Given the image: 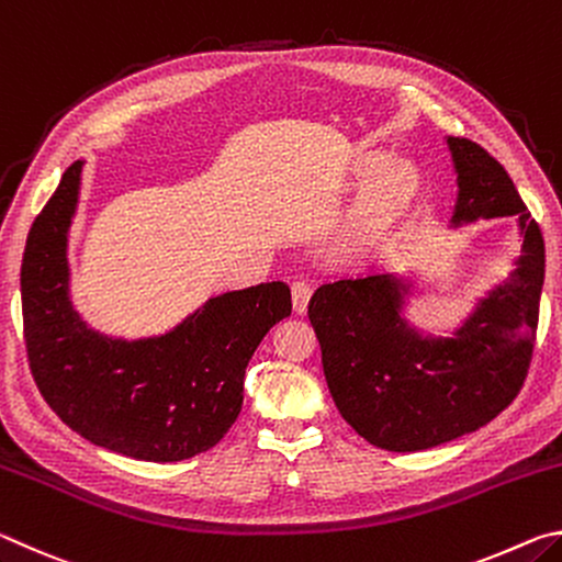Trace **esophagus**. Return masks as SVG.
Returning a JSON list of instances; mask_svg holds the SVG:
<instances>
[{"label": "esophagus", "instance_id": "esophagus-1", "mask_svg": "<svg viewBox=\"0 0 562 562\" xmlns=\"http://www.w3.org/2000/svg\"><path fill=\"white\" fill-rule=\"evenodd\" d=\"M312 297V284L307 280H294L292 282V302H294V312L304 315L307 312V304Z\"/></svg>", "mask_w": 562, "mask_h": 562}]
</instances>
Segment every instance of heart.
Returning a JSON list of instances; mask_svg holds the SVG:
<instances>
[{"mask_svg":"<svg viewBox=\"0 0 562 562\" xmlns=\"http://www.w3.org/2000/svg\"><path fill=\"white\" fill-rule=\"evenodd\" d=\"M418 190H422V178L412 164L396 160L386 166L382 173L369 180L351 207L345 243L349 247H359L384 237L412 211Z\"/></svg>","mask_w":562,"mask_h":562,"instance_id":"1","label":"heart"}]
</instances>
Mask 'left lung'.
<instances>
[{
    "mask_svg": "<svg viewBox=\"0 0 562 562\" xmlns=\"http://www.w3.org/2000/svg\"><path fill=\"white\" fill-rule=\"evenodd\" d=\"M459 173L453 223L518 215V270L446 339L406 327L392 274L322 284L310 322L339 414L384 451H424L493 422L526 382L546 280V243L510 176L486 148L449 136Z\"/></svg>",
    "mask_w": 562,
    "mask_h": 562,
    "instance_id": "obj_1",
    "label": "left lung"
}]
</instances>
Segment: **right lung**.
<instances>
[{
    "instance_id": "add662e5",
    "label": "right lung",
    "mask_w": 562,
    "mask_h": 562,
    "mask_svg": "<svg viewBox=\"0 0 562 562\" xmlns=\"http://www.w3.org/2000/svg\"><path fill=\"white\" fill-rule=\"evenodd\" d=\"M81 166L66 168L26 237L22 315L32 376L52 412L87 441L140 461L190 459L235 424L247 361L290 317V288L262 282L225 292L154 339L89 329L71 307L66 265Z\"/></svg>"
}]
</instances>
